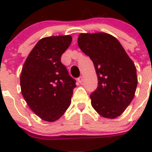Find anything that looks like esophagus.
I'll return each mask as SVG.
<instances>
[{"label": "esophagus", "instance_id": "obj_1", "mask_svg": "<svg viewBox=\"0 0 152 152\" xmlns=\"http://www.w3.org/2000/svg\"><path fill=\"white\" fill-rule=\"evenodd\" d=\"M77 81H78L80 83H82V82H83V76H80V77L77 79Z\"/></svg>", "mask_w": 152, "mask_h": 152}]
</instances>
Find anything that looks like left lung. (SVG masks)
<instances>
[{"label":"left lung","mask_w":152,"mask_h":152,"mask_svg":"<svg viewBox=\"0 0 152 152\" xmlns=\"http://www.w3.org/2000/svg\"><path fill=\"white\" fill-rule=\"evenodd\" d=\"M78 46L93 61L99 80L97 89L90 95L91 106L103 118H118L137 90L134 63L118 39L107 33H81Z\"/></svg>","instance_id":"left-lung-1"}]
</instances>
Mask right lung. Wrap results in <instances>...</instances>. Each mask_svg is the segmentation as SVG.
<instances>
[{
  "mask_svg": "<svg viewBox=\"0 0 152 152\" xmlns=\"http://www.w3.org/2000/svg\"><path fill=\"white\" fill-rule=\"evenodd\" d=\"M70 35L40 39L27 57L20 75L21 93L31 110L43 121L58 120L71 104L76 81L61 62L72 42Z\"/></svg>",
  "mask_w": 152,
  "mask_h": 152,
  "instance_id": "1",
  "label": "right lung"
}]
</instances>
